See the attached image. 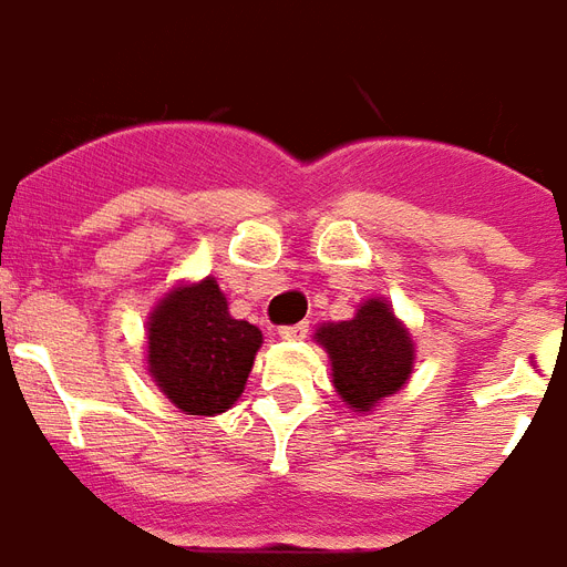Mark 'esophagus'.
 <instances>
[{
    "label": "esophagus",
    "instance_id": "1",
    "mask_svg": "<svg viewBox=\"0 0 567 567\" xmlns=\"http://www.w3.org/2000/svg\"><path fill=\"white\" fill-rule=\"evenodd\" d=\"M282 340H302L308 334V326L306 323H297V326H282V329L276 331Z\"/></svg>",
    "mask_w": 567,
    "mask_h": 567
}]
</instances>
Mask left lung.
<instances>
[{
  "instance_id": "8db88e82",
  "label": "left lung",
  "mask_w": 567,
  "mask_h": 567,
  "mask_svg": "<svg viewBox=\"0 0 567 567\" xmlns=\"http://www.w3.org/2000/svg\"><path fill=\"white\" fill-rule=\"evenodd\" d=\"M315 340L329 352L331 384L349 411L370 413L411 381L416 343L388 299H363L352 320L323 323Z\"/></svg>"
}]
</instances>
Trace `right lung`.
<instances>
[{
	"mask_svg": "<svg viewBox=\"0 0 567 567\" xmlns=\"http://www.w3.org/2000/svg\"><path fill=\"white\" fill-rule=\"evenodd\" d=\"M145 331L151 381L188 416L229 411L265 343L256 326L229 315L215 276L174 285L154 306Z\"/></svg>",
	"mask_w": 567,
	"mask_h": 567,
	"instance_id": "obj_1",
	"label": "right lung"
}]
</instances>
